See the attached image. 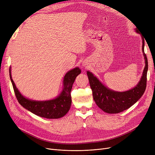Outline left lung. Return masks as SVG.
<instances>
[{"label":"left lung","instance_id":"1","mask_svg":"<svg viewBox=\"0 0 155 155\" xmlns=\"http://www.w3.org/2000/svg\"><path fill=\"white\" fill-rule=\"evenodd\" d=\"M136 31L139 32L137 29ZM142 38V50L144 56L146 65L141 80L134 88L123 92L112 91L102 85L92 73L87 72L94 101L103 111L109 114H117L123 112L131 107L143 95L147 82L148 63L146 54L144 53V39L143 37Z\"/></svg>","mask_w":155,"mask_h":155}]
</instances>
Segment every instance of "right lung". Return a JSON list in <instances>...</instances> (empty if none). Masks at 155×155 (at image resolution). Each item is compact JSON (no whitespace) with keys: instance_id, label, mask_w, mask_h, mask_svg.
I'll use <instances>...</instances> for the list:
<instances>
[{"instance_id":"obj_1","label":"right lung","mask_w":155,"mask_h":155,"mask_svg":"<svg viewBox=\"0 0 155 155\" xmlns=\"http://www.w3.org/2000/svg\"><path fill=\"white\" fill-rule=\"evenodd\" d=\"M80 73L81 70L78 68L69 71L64 77V88L61 95L53 100L39 102L29 100L20 94L12 79L11 68L9 69L10 78L16 99L19 103L23 107L32 113L47 119H58L64 116L68 112L71 104V91L72 85L76 77Z\"/></svg>"}]
</instances>
